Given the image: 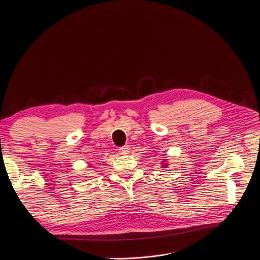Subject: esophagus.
Here are the masks:
<instances>
[{
	"label": "esophagus",
	"instance_id": "1",
	"mask_svg": "<svg viewBox=\"0 0 260 260\" xmlns=\"http://www.w3.org/2000/svg\"><path fill=\"white\" fill-rule=\"evenodd\" d=\"M129 145H124V146H122L121 148H119V152H120V154H122V155H125V154H127L128 152H129Z\"/></svg>",
	"mask_w": 260,
	"mask_h": 260
}]
</instances>
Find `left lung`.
Listing matches in <instances>:
<instances>
[{"label":"left lung","mask_w":260,"mask_h":260,"mask_svg":"<svg viewBox=\"0 0 260 260\" xmlns=\"http://www.w3.org/2000/svg\"><path fill=\"white\" fill-rule=\"evenodd\" d=\"M160 164H161V167H162V168H168V166H169L168 162H167V159H164Z\"/></svg>","instance_id":"1"}]
</instances>
